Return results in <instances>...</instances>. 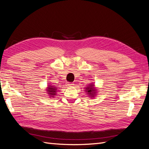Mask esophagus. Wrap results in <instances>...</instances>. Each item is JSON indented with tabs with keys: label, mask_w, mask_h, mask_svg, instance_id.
<instances>
[{
	"label": "esophagus",
	"mask_w": 149,
	"mask_h": 149,
	"mask_svg": "<svg viewBox=\"0 0 149 149\" xmlns=\"http://www.w3.org/2000/svg\"><path fill=\"white\" fill-rule=\"evenodd\" d=\"M67 86H68V87H70V86H73L74 85V84H72V83H70V82H67Z\"/></svg>",
	"instance_id": "34e87169"
}]
</instances>
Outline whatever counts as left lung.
Wrapping results in <instances>:
<instances>
[{
  "mask_svg": "<svg viewBox=\"0 0 149 149\" xmlns=\"http://www.w3.org/2000/svg\"><path fill=\"white\" fill-rule=\"evenodd\" d=\"M96 87H95V85L93 83L89 84V85H87V87H86L85 88V91L87 93V95H88V97L91 98H93L95 97V96L97 95V91Z\"/></svg>",
  "mask_w": 149,
  "mask_h": 149,
  "instance_id": "obj_1",
  "label": "left lung"
}]
</instances>
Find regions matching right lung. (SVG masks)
<instances>
[{
	"instance_id": "obj_1",
	"label": "right lung",
	"mask_w": 149,
	"mask_h": 149,
	"mask_svg": "<svg viewBox=\"0 0 149 149\" xmlns=\"http://www.w3.org/2000/svg\"><path fill=\"white\" fill-rule=\"evenodd\" d=\"M47 88L46 89V91H47V93L49 95V97H53L56 96V94L57 92V89L58 87H56V86H52V85H48L47 86Z\"/></svg>"
}]
</instances>
